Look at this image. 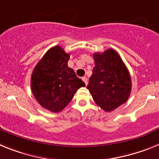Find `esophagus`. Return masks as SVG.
I'll list each match as a JSON object with an SVG mask.
<instances>
[{"label": "esophagus", "instance_id": "34e87169", "mask_svg": "<svg viewBox=\"0 0 159 159\" xmlns=\"http://www.w3.org/2000/svg\"><path fill=\"white\" fill-rule=\"evenodd\" d=\"M82 80H83V81H84V82H85V85H87V83H88V78H86V77H83V78H82Z\"/></svg>", "mask_w": 159, "mask_h": 159}]
</instances>
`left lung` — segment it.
I'll return each instance as SVG.
<instances>
[{
  "label": "left lung",
  "mask_w": 159,
  "mask_h": 159,
  "mask_svg": "<svg viewBox=\"0 0 159 159\" xmlns=\"http://www.w3.org/2000/svg\"><path fill=\"white\" fill-rule=\"evenodd\" d=\"M95 66L87 89L95 103L110 112L125 103L131 91L129 70L114 49L93 53Z\"/></svg>",
  "instance_id": "1"
}]
</instances>
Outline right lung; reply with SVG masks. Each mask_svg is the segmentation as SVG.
Returning <instances> with one entry per match:
<instances>
[{"mask_svg":"<svg viewBox=\"0 0 159 159\" xmlns=\"http://www.w3.org/2000/svg\"><path fill=\"white\" fill-rule=\"evenodd\" d=\"M69 58L70 53L56 45L47 51L32 74L31 89L34 98L51 112L61 111L77 90L85 86L74 70L68 67Z\"/></svg>","mask_w":159,"mask_h":159,"instance_id":"add662e5","label":"right lung"}]
</instances>
